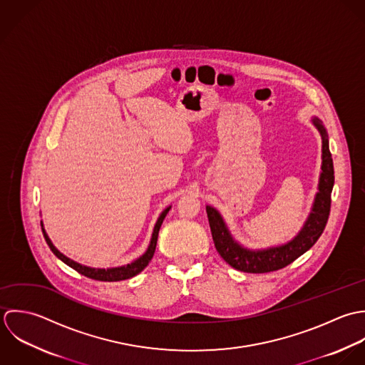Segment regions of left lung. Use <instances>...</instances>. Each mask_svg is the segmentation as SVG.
Masks as SVG:
<instances>
[{
	"mask_svg": "<svg viewBox=\"0 0 365 365\" xmlns=\"http://www.w3.org/2000/svg\"><path fill=\"white\" fill-rule=\"evenodd\" d=\"M310 121L317 128L322 137V172L319 176L317 193L314 196L310 213L299 232L291 241L259 250L244 247L232 237L219 210L209 205L206 206L216 250L221 258L232 268L250 274L278 271L281 268H285L296 258L303 255L307 250H310L322 235L330 215L334 169L331 153L329 149V135L322 120L319 117H312Z\"/></svg>",
	"mask_w": 365,
	"mask_h": 365,
	"instance_id": "left-lung-1",
	"label": "left lung"
}]
</instances>
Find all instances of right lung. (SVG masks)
Masks as SVG:
<instances>
[{
	"label": "right lung",
	"instance_id": "1",
	"mask_svg": "<svg viewBox=\"0 0 365 365\" xmlns=\"http://www.w3.org/2000/svg\"><path fill=\"white\" fill-rule=\"evenodd\" d=\"M172 206H168L166 209H163V212L159 215V217L155 222V227H153V231H152V237H150V241H149V245L146 248L145 252L138 257L137 259H134L133 262L127 264V265H121V267H114V268H91V267H86V265H81L78 262H76L73 259L68 258L66 255H63L55 245L53 242L51 241L49 235L46 234L45 228H43V222L41 221V227H42V232H43V237L46 240V244L49 245L51 251L61 259L63 261L66 265H69L71 268H73L74 271H77L78 274L87 277V278H91V279H96V281H103V282H117V281H124V279H130L135 275H138L146 265L149 264V261L152 259L153 257V252H155V248H156V241H158V232H159V228L163 222V219L166 217L168 212L170 210Z\"/></svg>",
	"mask_w": 365,
	"mask_h": 365
}]
</instances>
